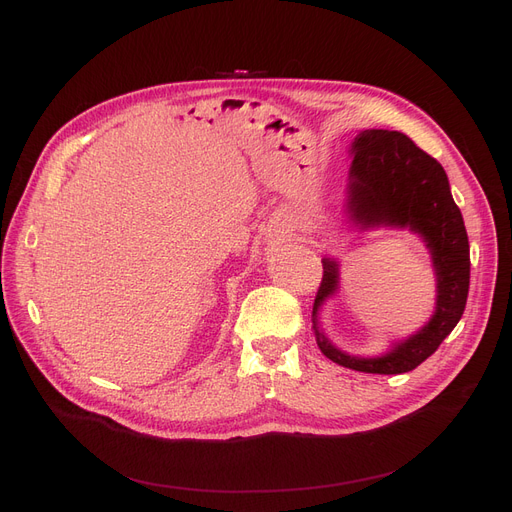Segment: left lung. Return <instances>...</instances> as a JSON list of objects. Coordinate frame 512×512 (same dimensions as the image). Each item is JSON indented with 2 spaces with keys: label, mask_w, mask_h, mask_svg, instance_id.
I'll list each match as a JSON object with an SVG mask.
<instances>
[{
  "label": "left lung",
  "mask_w": 512,
  "mask_h": 512,
  "mask_svg": "<svg viewBox=\"0 0 512 512\" xmlns=\"http://www.w3.org/2000/svg\"><path fill=\"white\" fill-rule=\"evenodd\" d=\"M353 153L348 215L361 228H409L423 238L438 280L436 311L417 334L396 342L382 357L346 355L324 336L317 321L319 307L338 290V263L326 257L313 303V332L321 353L342 367L380 375L407 373L432 357L463 317L471 272L469 238L444 168L407 134L363 130L353 143Z\"/></svg>",
  "instance_id": "left-lung-1"
}]
</instances>
